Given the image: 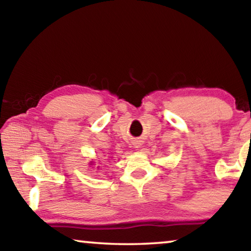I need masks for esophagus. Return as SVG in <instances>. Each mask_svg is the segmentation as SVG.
I'll list each match as a JSON object with an SVG mask.
<instances>
[{"label":"esophagus","instance_id":"obj_1","mask_svg":"<svg viewBox=\"0 0 251 251\" xmlns=\"http://www.w3.org/2000/svg\"><path fill=\"white\" fill-rule=\"evenodd\" d=\"M141 144H140V143H135V146H136V147H138V146H140Z\"/></svg>","mask_w":251,"mask_h":251}]
</instances>
